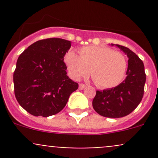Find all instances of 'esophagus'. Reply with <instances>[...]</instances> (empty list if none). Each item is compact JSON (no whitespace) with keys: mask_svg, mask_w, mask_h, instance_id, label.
<instances>
[{"mask_svg":"<svg viewBox=\"0 0 158 158\" xmlns=\"http://www.w3.org/2000/svg\"><path fill=\"white\" fill-rule=\"evenodd\" d=\"M85 88V85H84V84L80 83L79 85V89H80V90H82V89H84Z\"/></svg>","mask_w":158,"mask_h":158,"instance_id":"obj_1","label":"esophagus"}]
</instances>
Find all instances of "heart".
<instances>
[{
  "instance_id": "1",
  "label": "heart",
  "mask_w": 158,
  "mask_h": 158,
  "mask_svg": "<svg viewBox=\"0 0 158 158\" xmlns=\"http://www.w3.org/2000/svg\"><path fill=\"white\" fill-rule=\"evenodd\" d=\"M64 62L72 79L79 80L90 69L95 85L104 89L118 85L127 69L126 58L122 52L97 46L83 47L79 50V56L70 50L65 55Z\"/></svg>"
}]
</instances>
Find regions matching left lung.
<instances>
[{
    "label": "left lung",
    "instance_id": "1",
    "mask_svg": "<svg viewBox=\"0 0 158 158\" xmlns=\"http://www.w3.org/2000/svg\"><path fill=\"white\" fill-rule=\"evenodd\" d=\"M116 46L128 58L126 78L114 88L96 91L92 107L100 115L107 118H122L130 114L141 102L144 95L146 75L142 60L130 49Z\"/></svg>",
    "mask_w": 158,
    "mask_h": 158
}]
</instances>
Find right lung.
I'll list each match as a JSON object with an SVG mask.
<instances>
[{
  "mask_svg": "<svg viewBox=\"0 0 158 158\" xmlns=\"http://www.w3.org/2000/svg\"><path fill=\"white\" fill-rule=\"evenodd\" d=\"M71 41L41 40L18 57L14 73V93L23 109L34 116L49 117L63 109L79 87L66 75L64 56Z\"/></svg>",
  "mask_w": 158,
  "mask_h": 158,
  "instance_id": "add662e5",
  "label": "right lung"
}]
</instances>
